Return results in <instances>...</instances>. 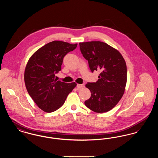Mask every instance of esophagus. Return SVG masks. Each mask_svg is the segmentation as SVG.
<instances>
[{
	"mask_svg": "<svg viewBox=\"0 0 158 158\" xmlns=\"http://www.w3.org/2000/svg\"><path fill=\"white\" fill-rule=\"evenodd\" d=\"M84 87V84H77V88L78 89H81Z\"/></svg>",
	"mask_w": 158,
	"mask_h": 158,
	"instance_id": "34e87169",
	"label": "esophagus"
}]
</instances>
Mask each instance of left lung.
Returning <instances> with one entry per match:
<instances>
[{
    "mask_svg": "<svg viewBox=\"0 0 158 158\" xmlns=\"http://www.w3.org/2000/svg\"><path fill=\"white\" fill-rule=\"evenodd\" d=\"M83 56L88 61L90 70L101 72L96 82L88 83L90 98L85 105L95 113L108 112L120 101L127 83V66L119 51L101 41L79 43Z\"/></svg>",
    "mask_w": 158,
    "mask_h": 158,
    "instance_id": "1",
    "label": "left lung"
}]
</instances>
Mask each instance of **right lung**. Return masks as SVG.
Here are the masks:
<instances>
[{
  "instance_id": "1",
  "label": "right lung",
  "mask_w": 158,
  "mask_h": 158,
  "mask_svg": "<svg viewBox=\"0 0 158 158\" xmlns=\"http://www.w3.org/2000/svg\"><path fill=\"white\" fill-rule=\"evenodd\" d=\"M77 44L53 41L41 47L27 62L24 72L27 90L38 106L46 113L57 110L76 86L75 82L57 81L55 74L61 70L64 57Z\"/></svg>"
}]
</instances>
